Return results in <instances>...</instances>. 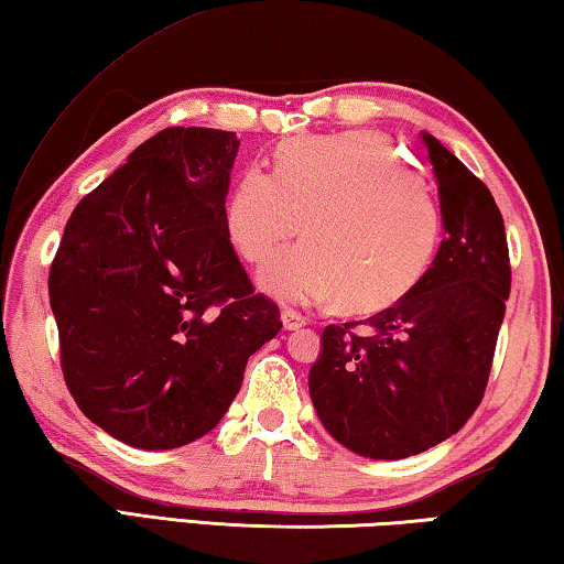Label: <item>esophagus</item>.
<instances>
[{"label": "esophagus", "mask_w": 564, "mask_h": 564, "mask_svg": "<svg viewBox=\"0 0 564 564\" xmlns=\"http://www.w3.org/2000/svg\"><path fill=\"white\" fill-rule=\"evenodd\" d=\"M281 321H283V328H285V330H299V328L305 326V323H308V318H305L303 313L293 311V308H285V311L281 313Z\"/></svg>", "instance_id": "obj_1"}]
</instances>
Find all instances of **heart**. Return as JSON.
<instances>
[{
    "mask_svg": "<svg viewBox=\"0 0 564 564\" xmlns=\"http://www.w3.org/2000/svg\"><path fill=\"white\" fill-rule=\"evenodd\" d=\"M308 241L275 256L265 291L293 303L383 311L423 279L441 212L390 141L373 131L285 141L275 171L251 166L226 202L224 221L248 263H263L301 231Z\"/></svg>",
    "mask_w": 564,
    "mask_h": 564,
    "instance_id": "heart-1",
    "label": "heart"
}]
</instances>
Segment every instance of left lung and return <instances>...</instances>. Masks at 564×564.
<instances>
[{"label":"left lung","mask_w":564,"mask_h":564,"mask_svg":"<svg viewBox=\"0 0 564 564\" xmlns=\"http://www.w3.org/2000/svg\"><path fill=\"white\" fill-rule=\"evenodd\" d=\"M445 238L413 291L366 321L323 330L308 390L326 431L373 460L447 441L488 386L510 295V253L490 188L423 133Z\"/></svg>","instance_id":"1"}]
</instances>
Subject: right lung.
<instances>
[{
	"label": "right lung",
	"mask_w": 564,
	"mask_h": 564,
	"mask_svg": "<svg viewBox=\"0 0 564 564\" xmlns=\"http://www.w3.org/2000/svg\"><path fill=\"white\" fill-rule=\"evenodd\" d=\"M234 131L171 127L76 204L50 271L66 388L141 451L214 431L281 330L226 234Z\"/></svg>",
	"instance_id": "1"
}]
</instances>
